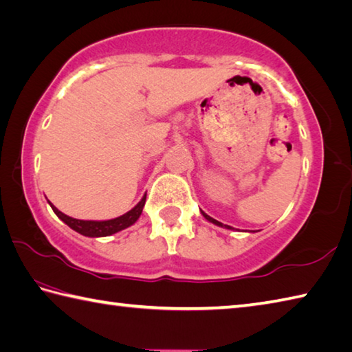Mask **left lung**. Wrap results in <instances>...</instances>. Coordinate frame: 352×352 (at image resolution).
Here are the masks:
<instances>
[{"label":"left lung","instance_id":"left-lung-1","mask_svg":"<svg viewBox=\"0 0 352 352\" xmlns=\"http://www.w3.org/2000/svg\"><path fill=\"white\" fill-rule=\"evenodd\" d=\"M202 214H204V217H205V219H207V221H210V222H213V223L219 225V227H225V228H228V230L231 228V227H230V225H223V223H221V222H217V221H216V219H213V217H210L208 214H205V213H204V211H202Z\"/></svg>","mask_w":352,"mask_h":352}]
</instances>
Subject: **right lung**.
Returning <instances> with one entry per match:
<instances>
[{"mask_svg":"<svg viewBox=\"0 0 352 352\" xmlns=\"http://www.w3.org/2000/svg\"><path fill=\"white\" fill-rule=\"evenodd\" d=\"M145 197H147V195H144V197L139 201L136 207L131 208L129 213H125V214L115 217V219H110V221H79V219H73L67 214L61 213V211H59L55 205L50 204V207L64 223H67L72 230L78 231L79 234L89 236V237H104V236L115 234V233H118V231H121L124 228L130 227V225H133L142 213V208L145 205Z\"/></svg>","mask_w":352,"mask_h":352,"instance_id":"obj_1","label":"right lung"}]
</instances>
